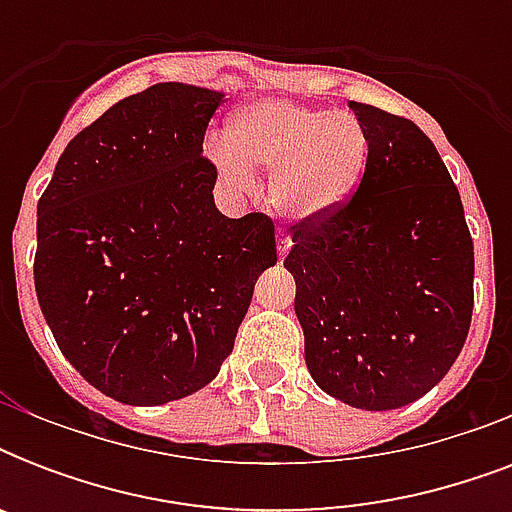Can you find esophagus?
<instances>
[{"label":"esophagus","mask_w":512,"mask_h":512,"mask_svg":"<svg viewBox=\"0 0 512 512\" xmlns=\"http://www.w3.org/2000/svg\"><path fill=\"white\" fill-rule=\"evenodd\" d=\"M289 247H292V239H289L287 233L284 231L276 233V249H279V260H284V257H287Z\"/></svg>","instance_id":"obj_1"}]
</instances>
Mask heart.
Wrapping results in <instances>:
<instances>
[{
  "label": "heart",
  "mask_w": 512,
  "mask_h": 512,
  "mask_svg": "<svg viewBox=\"0 0 512 512\" xmlns=\"http://www.w3.org/2000/svg\"><path fill=\"white\" fill-rule=\"evenodd\" d=\"M217 172L236 188L252 170H273L271 201L289 220L324 217L356 185L366 162V135L356 116L292 100H260L231 122V143L209 140Z\"/></svg>",
  "instance_id": "obj_1"
}]
</instances>
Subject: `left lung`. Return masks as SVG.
<instances>
[{
    "instance_id": "8db88e82",
    "label": "left lung",
    "mask_w": 512,
    "mask_h": 512,
    "mask_svg": "<svg viewBox=\"0 0 512 512\" xmlns=\"http://www.w3.org/2000/svg\"><path fill=\"white\" fill-rule=\"evenodd\" d=\"M366 135L358 191L292 225L305 364L342 404L388 412L422 398L460 356L473 316V239L460 191L414 122L353 103Z\"/></svg>"
}]
</instances>
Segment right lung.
I'll use <instances>...</instances> for the list:
<instances>
[{"instance_id":"obj_1","label":"right lung","mask_w":512,"mask_h":512,"mask_svg":"<svg viewBox=\"0 0 512 512\" xmlns=\"http://www.w3.org/2000/svg\"><path fill=\"white\" fill-rule=\"evenodd\" d=\"M225 92L162 82L84 127L36 204L34 284L68 364L100 393L159 406L215 380L273 220L215 207L204 132Z\"/></svg>"}]
</instances>
